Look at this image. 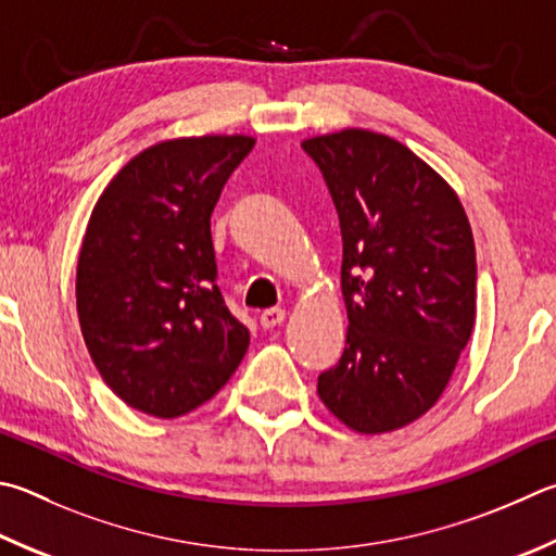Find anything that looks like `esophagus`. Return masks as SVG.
I'll list each match as a JSON object with an SVG mask.
<instances>
[{
    "mask_svg": "<svg viewBox=\"0 0 556 556\" xmlns=\"http://www.w3.org/2000/svg\"><path fill=\"white\" fill-rule=\"evenodd\" d=\"M285 318H287V313L281 308H267V311L260 313V326L267 328V330L277 328V326H281V323H285Z\"/></svg>",
    "mask_w": 556,
    "mask_h": 556,
    "instance_id": "1",
    "label": "esophagus"
}]
</instances>
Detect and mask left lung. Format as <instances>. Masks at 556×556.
<instances>
[{"mask_svg":"<svg viewBox=\"0 0 556 556\" xmlns=\"http://www.w3.org/2000/svg\"><path fill=\"white\" fill-rule=\"evenodd\" d=\"M342 233L345 352L318 396L350 430L381 435L435 406L477 318V250L454 189L383 134L306 138Z\"/></svg>","mask_w":556,"mask_h":556,"instance_id":"left-lung-1","label":"left lung"}]
</instances>
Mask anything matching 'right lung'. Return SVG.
Returning a JSON list of instances; mask_svg holds the SVG:
<instances>
[{
  "label": "right lung",
  "mask_w": 556,
  "mask_h": 556,
  "mask_svg": "<svg viewBox=\"0 0 556 556\" xmlns=\"http://www.w3.org/2000/svg\"><path fill=\"white\" fill-rule=\"evenodd\" d=\"M250 136H191L146 148L89 216L77 316L99 375L130 408L177 418L233 377L250 332L216 287L211 214Z\"/></svg>",
  "instance_id": "right-lung-1"
}]
</instances>
